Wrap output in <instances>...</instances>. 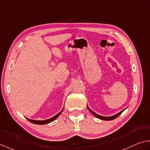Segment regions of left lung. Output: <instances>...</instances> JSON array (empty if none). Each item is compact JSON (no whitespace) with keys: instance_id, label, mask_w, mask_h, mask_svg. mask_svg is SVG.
<instances>
[{"instance_id":"obj_1","label":"left lung","mask_w":150,"mask_h":150,"mask_svg":"<svg viewBox=\"0 0 150 150\" xmlns=\"http://www.w3.org/2000/svg\"><path fill=\"white\" fill-rule=\"evenodd\" d=\"M87 108H88V111H89L91 113H92L94 116H95V117H96V118H99V119H101V120H114V119H115L116 118H117L119 115H120V114L122 113V112H123L125 109H124V110H122V111H120V112H118V113H117V114H116V115H113V116H111V117H102V116H100V115H98V114H96V113H95V112H93L92 110H91L89 108H88V105H87Z\"/></svg>"}]
</instances>
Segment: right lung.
Returning a JSON list of instances; mask_svg holds the SVG:
<instances>
[{"instance_id": "obj_1", "label": "right lung", "mask_w": 150, "mask_h": 150, "mask_svg": "<svg viewBox=\"0 0 150 150\" xmlns=\"http://www.w3.org/2000/svg\"><path fill=\"white\" fill-rule=\"evenodd\" d=\"M63 109L62 110V111H61L59 112V113H57L56 115H55L54 117H53L52 118H49V119H47V120H31V119H29V118H26H26L27 120H28V121H30V122H32V123H33V124H39V125L46 124L50 123V122H52V121L56 120V119L60 115V114L62 113V112L63 111Z\"/></svg>"}]
</instances>
